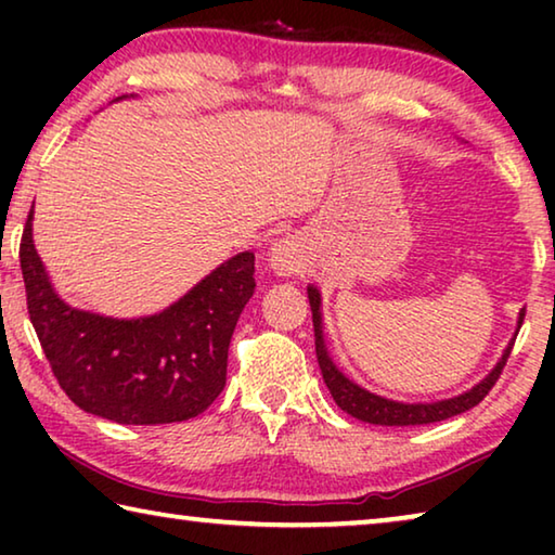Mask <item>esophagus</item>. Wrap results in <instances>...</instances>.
Segmentation results:
<instances>
[{
    "label": "esophagus",
    "mask_w": 555,
    "mask_h": 555,
    "mask_svg": "<svg viewBox=\"0 0 555 555\" xmlns=\"http://www.w3.org/2000/svg\"><path fill=\"white\" fill-rule=\"evenodd\" d=\"M269 264L271 269L276 271L279 276H291V274H298L300 269V259H298V249H296V242L294 240H279L274 247H271V255H269Z\"/></svg>",
    "instance_id": "obj_1"
}]
</instances>
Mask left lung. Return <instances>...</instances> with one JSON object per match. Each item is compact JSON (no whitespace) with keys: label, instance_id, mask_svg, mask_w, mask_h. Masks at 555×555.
<instances>
[{"label":"left lung","instance_id":"1","mask_svg":"<svg viewBox=\"0 0 555 555\" xmlns=\"http://www.w3.org/2000/svg\"><path fill=\"white\" fill-rule=\"evenodd\" d=\"M308 300H311V311H313V331H315V354H318V364H321L325 387L331 389L333 399L337 406H340L345 413L350 416L364 421V424H377V426H424V424H436V421H446L453 418L457 413H465L473 406H477L490 389L494 387V382L500 379V374L504 370L506 360H509V352L514 347V340L506 345V350L502 352V360L494 364V370L487 374V377L475 384L473 389L465 393H457L453 399H443V401H430V403H403V401H391L377 397L367 389H362L360 384H354L352 379H347L345 374L335 367L331 354H327V347L323 340V318H321V294H318L315 286H308ZM524 323V311L519 313V325H516V333Z\"/></svg>","mask_w":555,"mask_h":555}]
</instances>
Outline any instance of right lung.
I'll use <instances>...</instances> for the list:
<instances>
[{
    "label": "right lung",
    "instance_id": "right-lung-1",
    "mask_svg": "<svg viewBox=\"0 0 555 555\" xmlns=\"http://www.w3.org/2000/svg\"><path fill=\"white\" fill-rule=\"evenodd\" d=\"M31 218L18 247L26 306L75 406L125 426L176 424L208 409L228 379L234 325L255 294V255L228 259L162 313L119 321L63 304L34 247Z\"/></svg>",
    "mask_w": 555,
    "mask_h": 555
}]
</instances>
